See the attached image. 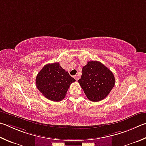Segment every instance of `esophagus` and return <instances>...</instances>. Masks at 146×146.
<instances>
[{
  "instance_id": "34e87169",
  "label": "esophagus",
  "mask_w": 146,
  "mask_h": 146,
  "mask_svg": "<svg viewBox=\"0 0 146 146\" xmlns=\"http://www.w3.org/2000/svg\"><path fill=\"white\" fill-rule=\"evenodd\" d=\"M74 78H75L76 80H78L79 79V76H78V75H75V76H74Z\"/></svg>"
}]
</instances>
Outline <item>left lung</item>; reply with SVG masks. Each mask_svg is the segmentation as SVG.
Instances as JSON below:
<instances>
[{
  "label": "left lung",
  "instance_id": "obj_1",
  "mask_svg": "<svg viewBox=\"0 0 146 146\" xmlns=\"http://www.w3.org/2000/svg\"><path fill=\"white\" fill-rule=\"evenodd\" d=\"M78 82L90 101L100 102L107 97L115 86L113 73L102 62L89 61L82 68Z\"/></svg>",
  "mask_w": 146,
  "mask_h": 146
}]
</instances>
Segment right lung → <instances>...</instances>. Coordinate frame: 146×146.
<instances>
[{"label": "right lung", "mask_w": 146, "mask_h": 146, "mask_svg": "<svg viewBox=\"0 0 146 146\" xmlns=\"http://www.w3.org/2000/svg\"><path fill=\"white\" fill-rule=\"evenodd\" d=\"M74 82L75 79L59 62L44 66L36 78L37 88L44 97L53 102L64 99L70 84Z\"/></svg>", "instance_id": "add662e5"}]
</instances>
